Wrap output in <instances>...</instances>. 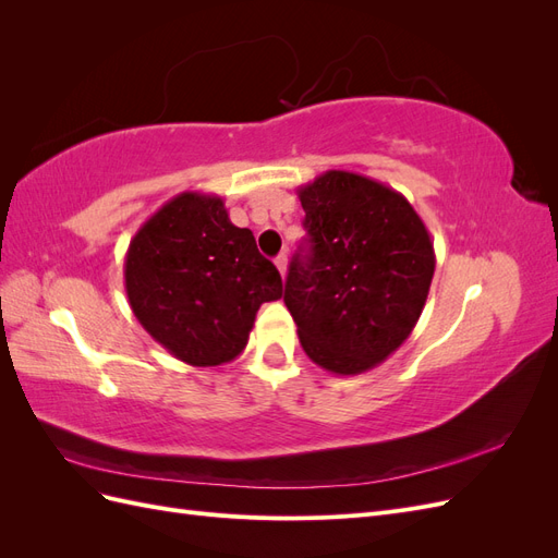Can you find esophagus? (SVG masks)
<instances>
[{"instance_id":"esophagus-1","label":"esophagus","mask_w":558,"mask_h":558,"mask_svg":"<svg viewBox=\"0 0 558 558\" xmlns=\"http://www.w3.org/2000/svg\"><path fill=\"white\" fill-rule=\"evenodd\" d=\"M275 265L279 269V275L286 277V272H289V258H286V253H279V256L275 258Z\"/></svg>"}]
</instances>
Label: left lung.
Returning a JSON list of instances; mask_svg holds the SVG:
<instances>
[{
  "label": "left lung",
  "instance_id": "8db88e82",
  "mask_svg": "<svg viewBox=\"0 0 558 558\" xmlns=\"http://www.w3.org/2000/svg\"><path fill=\"white\" fill-rule=\"evenodd\" d=\"M307 253L286 279L307 356L332 375H363L408 340L435 272L430 232L402 193L328 170L298 189Z\"/></svg>",
  "mask_w": 558,
  "mask_h": 558
}]
</instances>
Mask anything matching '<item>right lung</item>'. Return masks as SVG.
Segmentation results:
<instances>
[{"instance_id":"1","label":"right lung","mask_w":558,"mask_h":558,"mask_svg":"<svg viewBox=\"0 0 558 558\" xmlns=\"http://www.w3.org/2000/svg\"><path fill=\"white\" fill-rule=\"evenodd\" d=\"M125 293L144 330L174 359L223 365L240 356L263 302L283 283L248 228H238L218 195L185 191L134 232Z\"/></svg>"}]
</instances>
